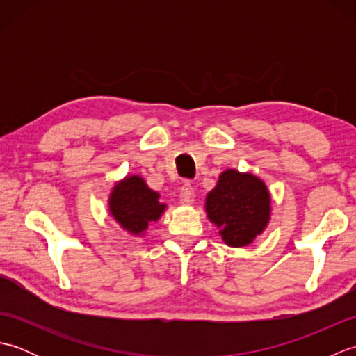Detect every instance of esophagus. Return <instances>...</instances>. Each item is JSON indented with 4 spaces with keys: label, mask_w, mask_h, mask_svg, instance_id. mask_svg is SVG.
<instances>
[{
    "label": "esophagus",
    "mask_w": 356,
    "mask_h": 356,
    "mask_svg": "<svg viewBox=\"0 0 356 356\" xmlns=\"http://www.w3.org/2000/svg\"><path fill=\"white\" fill-rule=\"evenodd\" d=\"M194 197H195V193H194L193 185L190 182H185L182 188H180V202L190 205V203H193Z\"/></svg>",
    "instance_id": "34e87169"
}]
</instances>
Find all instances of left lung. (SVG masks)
Wrapping results in <instances>:
<instances>
[{
  "label": "left lung",
  "instance_id": "1",
  "mask_svg": "<svg viewBox=\"0 0 356 356\" xmlns=\"http://www.w3.org/2000/svg\"><path fill=\"white\" fill-rule=\"evenodd\" d=\"M208 218L226 245L240 248L266 228L270 216V197L266 185L252 174L226 170L216 188L207 195Z\"/></svg>",
  "mask_w": 356,
  "mask_h": 356
}]
</instances>
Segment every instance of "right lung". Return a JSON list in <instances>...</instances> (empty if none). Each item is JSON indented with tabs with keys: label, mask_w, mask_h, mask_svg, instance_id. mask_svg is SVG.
I'll return each instance as SVG.
<instances>
[{
	"label": "right lung",
	"mask_w": 356,
	"mask_h": 356,
	"mask_svg": "<svg viewBox=\"0 0 356 356\" xmlns=\"http://www.w3.org/2000/svg\"><path fill=\"white\" fill-rule=\"evenodd\" d=\"M159 194L147 186L139 176L125 177L110 194V213L124 229L142 234L151 222H156L165 211Z\"/></svg>",
	"instance_id": "add662e5"
}]
</instances>
